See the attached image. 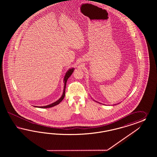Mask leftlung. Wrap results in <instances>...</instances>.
Here are the masks:
<instances>
[{"mask_svg":"<svg viewBox=\"0 0 157 157\" xmlns=\"http://www.w3.org/2000/svg\"><path fill=\"white\" fill-rule=\"evenodd\" d=\"M94 101H95V100H94ZM96 102H97V101H96Z\"/></svg>","mask_w":157,"mask_h":157,"instance_id":"8db88e82","label":"left lung"}]
</instances>
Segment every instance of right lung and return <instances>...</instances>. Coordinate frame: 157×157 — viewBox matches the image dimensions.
<instances>
[{"label": "right lung", "instance_id": "add662e5", "mask_svg": "<svg viewBox=\"0 0 157 157\" xmlns=\"http://www.w3.org/2000/svg\"><path fill=\"white\" fill-rule=\"evenodd\" d=\"M74 71V68H70L66 72L65 76L64 77V80H63V82H64V89H63V94L61 96V97L59 99V100L56 101V102L52 103L51 104L48 105L47 106H34L36 108H51L54 106H56L57 105L60 104V102L62 101V100L64 99V96H65V90H66V87L67 81L68 80V79L69 78V77L71 76L72 74V72Z\"/></svg>", "mask_w": 157, "mask_h": 157}]
</instances>
